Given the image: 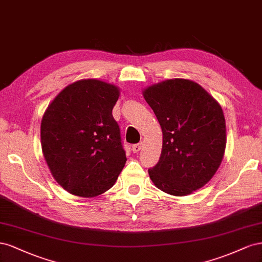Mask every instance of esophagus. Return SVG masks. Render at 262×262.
I'll return each mask as SVG.
<instances>
[{"label":"esophagus","instance_id":"esophagus-1","mask_svg":"<svg viewBox=\"0 0 262 262\" xmlns=\"http://www.w3.org/2000/svg\"><path fill=\"white\" fill-rule=\"evenodd\" d=\"M132 148H133V151H134V152H138V151L140 150V148H141V143L133 145Z\"/></svg>","mask_w":262,"mask_h":262}]
</instances>
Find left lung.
I'll list each match as a JSON object with an SVG mask.
<instances>
[{
    "label": "left lung",
    "mask_w": 262,
    "mask_h": 262,
    "mask_svg": "<svg viewBox=\"0 0 262 262\" xmlns=\"http://www.w3.org/2000/svg\"><path fill=\"white\" fill-rule=\"evenodd\" d=\"M162 129V150L148 170L157 188L184 196L204 186L220 168L226 147L223 110L196 82L170 79L144 90Z\"/></svg>",
    "instance_id": "1"
}]
</instances>
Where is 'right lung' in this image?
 Here are the masks:
<instances>
[{"mask_svg": "<svg viewBox=\"0 0 262 262\" xmlns=\"http://www.w3.org/2000/svg\"><path fill=\"white\" fill-rule=\"evenodd\" d=\"M116 85L84 79L66 86L45 112L42 154L50 172L73 195L93 198L114 185L126 163L121 130L112 115Z\"/></svg>", "mask_w": 262, "mask_h": 262, "instance_id": "1", "label": "right lung"}]
</instances>
